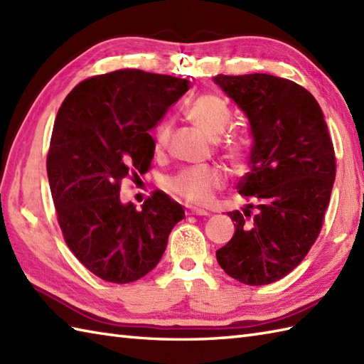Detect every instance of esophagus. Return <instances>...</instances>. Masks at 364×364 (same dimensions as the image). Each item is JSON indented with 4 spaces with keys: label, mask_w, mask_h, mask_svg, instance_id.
Listing matches in <instances>:
<instances>
[{
    "label": "esophagus",
    "mask_w": 364,
    "mask_h": 364,
    "mask_svg": "<svg viewBox=\"0 0 364 364\" xmlns=\"http://www.w3.org/2000/svg\"><path fill=\"white\" fill-rule=\"evenodd\" d=\"M188 215H210L206 210H200V208H194V210L188 211Z\"/></svg>",
    "instance_id": "esophagus-1"
}]
</instances>
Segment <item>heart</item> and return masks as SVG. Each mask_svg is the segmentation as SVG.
<instances>
[{"label":"heart","mask_w":364,"mask_h":364,"mask_svg":"<svg viewBox=\"0 0 364 364\" xmlns=\"http://www.w3.org/2000/svg\"><path fill=\"white\" fill-rule=\"evenodd\" d=\"M188 117L213 139L225 133L231 123V111L228 105L219 95L203 94L197 97L188 106ZM172 125L164 120L154 128L153 144L154 149L162 150L167 145ZM249 146L242 137H230L222 146V153L231 164L242 167L247 159ZM225 173L219 167H189L168 180V188L176 194L197 205H206L214 198V194L225 186Z\"/></svg>","instance_id":"heart-1"}]
</instances>
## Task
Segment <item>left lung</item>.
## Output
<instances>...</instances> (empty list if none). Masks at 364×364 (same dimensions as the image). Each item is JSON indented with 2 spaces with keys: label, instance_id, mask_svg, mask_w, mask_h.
<instances>
[{
  "label": "left lung",
  "instance_id": "8db88e82",
  "mask_svg": "<svg viewBox=\"0 0 364 364\" xmlns=\"http://www.w3.org/2000/svg\"><path fill=\"white\" fill-rule=\"evenodd\" d=\"M214 82L247 115L253 139L250 172L237 183L252 203L228 213L236 231L215 257L235 280L269 284L296 269L321 233L336 175L333 144L319 103L299 84L266 73Z\"/></svg>",
  "mask_w": 364,
  "mask_h": 364
}]
</instances>
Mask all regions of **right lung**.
Segmentation results:
<instances>
[{
    "label": "right lung",
    "mask_w": 364,
    "mask_h": 364,
    "mask_svg": "<svg viewBox=\"0 0 364 364\" xmlns=\"http://www.w3.org/2000/svg\"><path fill=\"white\" fill-rule=\"evenodd\" d=\"M189 81L136 68L92 76L65 97L54 120L46 173L68 249L105 282H136L156 267L183 206L153 192L137 211L120 202L127 176L154 156L149 131Z\"/></svg>",
    "instance_id": "right-lung-1"
}]
</instances>
